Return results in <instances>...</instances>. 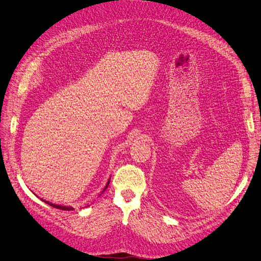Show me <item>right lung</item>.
Here are the masks:
<instances>
[{
	"label": "right lung",
	"instance_id": "1",
	"mask_svg": "<svg viewBox=\"0 0 261 261\" xmlns=\"http://www.w3.org/2000/svg\"><path fill=\"white\" fill-rule=\"evenodd\" d=\"M109 183H110V181H108V183H107V185H106V187H105V189H103V191L106 190V188L108 187V185H109ZM46 204H48V205H50V206H53V207H55V208H58V210H62V211H72L73 210V207H66V206H61V205H56V204H51V203H49V202H47V201H44Z\"/></svg>",
	"mask_w": 261,
	"mask_h": 261
}]
</instances>
